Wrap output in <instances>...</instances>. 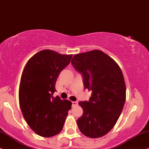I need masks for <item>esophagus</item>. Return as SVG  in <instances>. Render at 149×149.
<instances>
[{
    "label": "esophagus",
    "instance_id": "esophagus-1",
    "mask_svg": "<svg viewBox=\"0 0 149 149\" xmlns=\"http://www.w3.org/2000/svg\"><path fill=\"white\" fill-rule=\"evenodd\" d=\"M78 104V102H72V106L74 107L77 106V105Z\"/></svg>",
    "mask_w": 149,
    "mask_h": 149
}]
</instances>
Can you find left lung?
Returning a JSON list of instances; mask_svg holds the SVG:
<instances>
[{
    "label": "left lung",
    "instance_id": "left-lung-1",
    "mask_svg": "<svg viewBox=\"0 0 149 149\" xmlns=\"http://www.w3.org/2000/svg\"><path fill=\"white\" fill-rule=\"evenodd\" d=\"M71 65L82 75L85 89L92 91L88 101L80 102L84 111L77 120L79 130L91 138H100L115 125L126 100V87L117 63L95 49L75 55Z\"/></svg>",
    "mask_w": 149,
    "mask_h": 149
}]
</instances>
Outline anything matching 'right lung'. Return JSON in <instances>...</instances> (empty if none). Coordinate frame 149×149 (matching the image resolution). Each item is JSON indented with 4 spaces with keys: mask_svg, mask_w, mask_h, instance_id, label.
I'll return each mask as SVG.
<instances>
[{
    "mask_svg": "<svg viewBox=\"0 0 149 149\" xmlns=\"http://www.w3.org/2000/svg\"><path fill=\"white\" fill-rule=\"evenodd\" d=\"M72 54L43 49L30 58L24 69L19 88V102L24 118L39 136L49 138L63 130L71 102L53 96L61 71Z\"/></svg>",
    "mask_w": 149,
    "mask_h": 149,
    "instance_id": "obj_1",
    "label": "right lung"
}]
</instances>
